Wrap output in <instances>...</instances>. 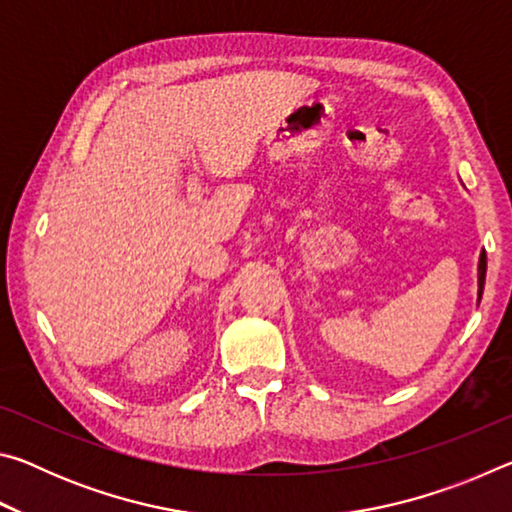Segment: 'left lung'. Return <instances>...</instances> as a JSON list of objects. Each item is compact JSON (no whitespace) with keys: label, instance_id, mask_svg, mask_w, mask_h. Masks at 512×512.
Here are the masks:
<instances>
[{"label":"left lung","instance_id":"8db88e82","mask_svg":"<svg viewBox=\"0 0 512 512\" xmlns=\"http://www.w3.org/2000/svg\"><path fill=\"white\" fill-rule=\"evenodd\" d=\"M483 284H485V250L479 255V300L483 296Z\"/></svg>","mask_w":512,"mask_h":512}]
</instances>
